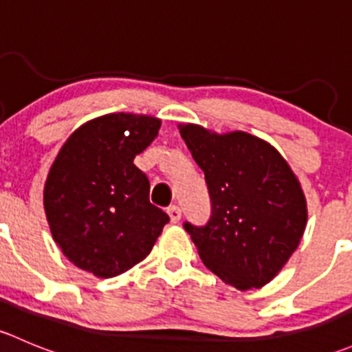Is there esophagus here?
I'll use <instances>...</instances> for the list:
<instances>
[{
	"label": "esophagus",
	"instance_id": "1",
	"mask_svg": "<svg viewBox=\"0 0 352 352\" xmlns=\"http://www.w3.org/2000/svg\"><path fill=\"white\" fill-rule=\"evenodd\" d=\"M166 212H168L170 221H172V223H179L180 221V216H182V209H180L179 206H170V208L166 209Z\"/></svg>",
	"mask_w": 352,
	"mask_h": 352
}]
</instances>
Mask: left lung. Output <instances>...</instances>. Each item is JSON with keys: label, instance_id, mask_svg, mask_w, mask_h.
Here are the masks:
<instances>
[{"label": "left lung", "instance_id": "1", "mask_svg": "<svg viewBox=\"0 0 352 352\" xmlns=\"http://www.w3.org/2000/svg\"><path fill=\"white\" fill-rule=\"evenodd\" d=\"M180 136L204 172L211 199L206 225L184 228L206 267L236 289L271 281L293 255L307 226V201L293 170L252 134H216L194 124Z\"/></svg>", "mask_w": 352, "mask_h": 352}]
</instances>
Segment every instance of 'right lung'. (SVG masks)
I'll list each match as a JSON object with an SVG mask.
<instances>
[{
  "mask_svg": "<svg viewBox=\"0 0 352 352\" xmlns=\"http://www.w3.org/2000/svg\"><path fill=\"white\" fill-rule=\"evenodd\" d=\"M160 119L109 113L74 131L56 156L44 208L56 243L76 267L98 278L129 271L170 221L150 202V180L134 165Z\"/></svg>",
  "mask_w": 352,
  "mask_h": 352,
  "instance_id": "right-lung-1",
  "label": "right lung"
}]
</instances>
